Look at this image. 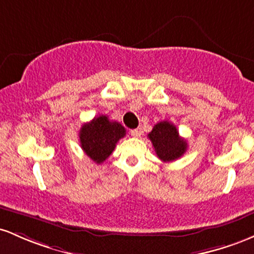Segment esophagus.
<instances>
[{
	"instance_id": "esophagus-1",
	"label": "esophagus",
	"mask_w": 254,
	"mask_h": 254,
	"mask_svg": "<svg viewBox=\"0 0 254 254\" xmlns=\"http://www.w3.org/2000/svg\"><path fill=\"white\" fill-rule=\"evenodd\" d=\"M141 129H130V135L132 136H140L141 135Z\"/></svg>"
}]
</instances>
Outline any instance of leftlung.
I'll use <instances>...</instances> for the list:
<instances>
[{
    "mask_svg": "<svg viewBox=\"0 0 254 254\" xmlns=\"http://www.w3.org/2000/svg\"><path fill=\"white\" fill-rule=\"evenodd\" d=\"M147 136L155 147L157 157L163 162L175 161L187 150L186 140L179 135V130L169 121L158 122Z\"/></svg>",
    "mask_w": 254,
    "mask_h": 254,
    "instance_id": "1",
    "label": "left lung"
}]
</instances>
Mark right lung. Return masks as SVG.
Listing matches in <instances>:
<instances>
[{
  "label": "right lung",
  "instance_id": "add662e5",
  "mask_svg": "<svg viewBox=\"0 0 254 254\" xmlns=\"http://www.w3.org/2000/svg\"><path fill=\"white\" fill-rule=\"evenodd\" d=\"M126 135V128L118 121H110L107 115L95 116L90 122L84 124L79 132L80 146L97 164L109 157L116 144Z\"/></svg>",
  "mask_w": 254,
  "mask_h": 254
}]
</instances>
